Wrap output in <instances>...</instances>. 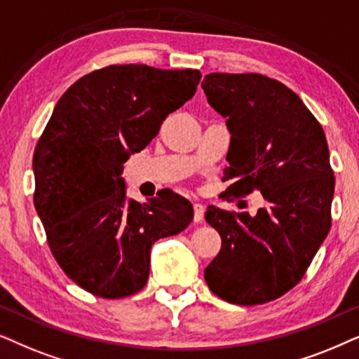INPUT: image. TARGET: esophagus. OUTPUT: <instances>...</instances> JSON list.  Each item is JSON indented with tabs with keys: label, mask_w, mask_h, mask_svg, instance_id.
Wrapping results in <instances>:
<instances>
[{
	"label": "esophagus",
	"mask_w": 359,
	"mask_h": 359,
	"mask_svg": "<svg viewBox=\"0 0 359 359\" xmlns=\"http://www.w3.org/2000/svg\"><path fill=\"white\" fill-rule=\"evenodd\" d=\"M203 212L205 207L202 203H194V222L200 223L203 219Z\"/></svg>",
	"instance_id": "obj_1"
}]
</instances>
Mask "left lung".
<instances>
[{
	"label": "left lung",
	"mask_w": 359,
	"mask_h": 359,
	"mask_svg": "<svg viewBox=\"0 0 359 359\" xmlns=\"http://www.w3.org/2000/svg\"><path fill=\"white\" fill-rule=\"evenodd\" d=\"M202 88L231 133L224 190H259L255 217L210 205L222 250L205 269L210 290L236 305L279 299L300 283L332 226L335 177L322 124L297 93L261 74H208Z\"/></svg>",
	"instance_id": "1"
}]
</instances>
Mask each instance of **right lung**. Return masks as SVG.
<instances>
[{
    "label": "right lung",
    "mask_w": 359,
    "mask_h": 359,
    "mask_svg": "<svg viewBox=\"0 0 359 359\" xmlns=\"http://www.w3.org/2000/svg\"><path fill=\"white\" fill-rule=\"evenodd\" d=\"M198 70L108 65L76 80L57 102L32 159L34 207L62 271L103 299L149 279L151 248L189 226V200L165 192L126 198L123 164L157 136L167 114L197 92Z\"/></svg>",
    "instance_id": "obj_1"
}]
</instances>
